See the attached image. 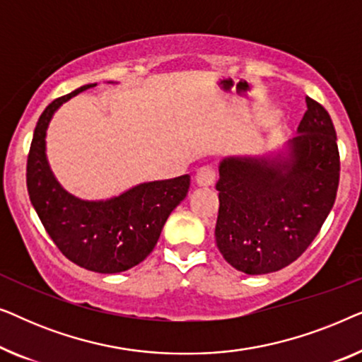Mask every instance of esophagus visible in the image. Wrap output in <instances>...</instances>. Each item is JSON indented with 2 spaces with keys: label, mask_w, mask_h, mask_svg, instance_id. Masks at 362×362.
<instances>
[{
  "label": "esophagus",
  "mask_w": 362,
  "mask_h": 362,
  "mask_svg": "<svg viewBox=\"0 0 362 362\" xmlns=\"http://www.w3.org/2000/svg\"><path fill=\"white\" fill-rule=\"evenodd\" d=\"M216 181V170L212 166H202L196 173V185L201 187H209Z\"/></svg>",
  "instance_id": "obj_1"
}]
</instances>
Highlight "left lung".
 I'll use <instances>...</instances> for the list:
<instances>
[{"label":"left lung","instance_id":"1","mask_svg":"<svg viewBox=\"0 0 362 362\" xmlns=\"http://www.w3.org/2000/svg\"><path fill=\"white\" fill-rule=\"evenodd\" d=\"M298 135L279 150L227 156L219 165L216 244L247 275L295 262L318 235L339 185V153L329 113L306 97Z\"/></svg>","mask_w":362,"mask_h":362}]
</instances>
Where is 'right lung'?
<instances>
[{"label":"right lung","mask_w":362,"mask_h":362,"mask_svg":"<svg viewBox=\"0 0 362 362\" xmlns=\"http://www.w3.org/2000/svg\"><path fill=\"white\" fill-rule=\"evenodd\" d=\"M87 83L49 103L39 117L28 156V192L44 229L69 260L98 274L135 267L155 249L163 226L189 189V175L148 181L110 199L86 201L64 189L46 156V133L57 108Z\"/></svg>","instance_id":"1"}]
</instances>
